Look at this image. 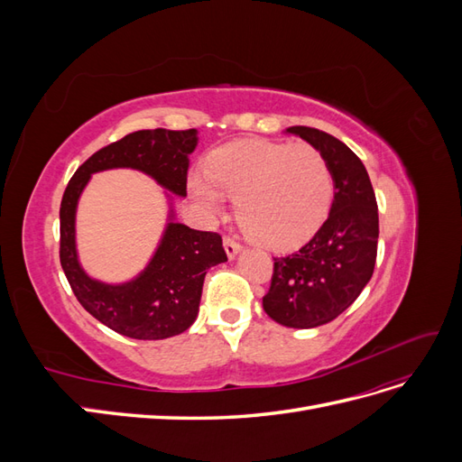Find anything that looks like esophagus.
Wrapping results in <instances>:
<instances>
[{
	"mask_svg": "<svg viewBox=\"0 0 462 462\" xmlns=\"http://www.w3.org/2000/svg\"><path fill=\"white\" fill-rule=\"evenodd\" d=\"M223 248H226V253H227V258L229 260H233L236 254L241 253V245L236 243L235 239H231V236H226V239H223Z\"/></svg>",
	"mask_w": 462,
	"mask_h": 462,
	"instance_id": "obj_1",
	"label": "esophagus"
}]
</instances>
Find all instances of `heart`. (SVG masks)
Returning <instances> with one entry per match:
<instances>
[{
	"mask_svg": "<svg viewBox=\"0 0 462 462\" xmlns=\"http://www.w3.org/2000/svg\"><path fill=\"white\" fill-rule=\"evenodd\" d=\"M189 192L209 216L235 199L246 233L283 250L309 241L326 221L333 175L314 146L236 141L209 153L206 173L189 175Z\"/></svg>",
	"mask_w": 462,
	"mask_h": 462,
	"instance_id": "1",
	"label": "heart"
}]
</instances>
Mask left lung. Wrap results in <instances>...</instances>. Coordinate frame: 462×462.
<instances>
[{
    "label": "left lung",
    "mask_w": 462,
    "mask_h": 462,
    "mask_svg": "<svg viewBox=\"0 0 462 462\" xmlns=\"http://www.w3.org/2000/svg\"><path fill=\"white\" fill-rule=\"evenodd\" d=\"M287 134L321 152L333 175V202L324 226L299 253L273 258V277L263 310L295 329L324 326L351 306L370 282L377 254L375 194L365 163L337 138L312 127Z\"/></svg>",
    "instance_id": "left-lung-1"
}]
</instances>
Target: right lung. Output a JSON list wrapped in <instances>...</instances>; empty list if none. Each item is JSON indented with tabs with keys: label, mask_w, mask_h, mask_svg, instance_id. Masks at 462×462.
<instances>
[{
	"label": "right lung",
	"mask_w": 462,
	"mask_h": 462,
	"mask_svg": "<svg viewBox=\"0 0 462 462\" xmlns=\"http://www.w3.org/2000/svg\"><path fill=\"white\" fill-rule=\"evenodd\" d=\"M199 146V131H136L109 144L82 163L63 192L61 268L75 297L97 321L125 337L167 339L187 331L199 316L202 285L212 265L227 262L221 236L177 221L175 197H187L189 156ZM134 169L164 189L168 223L145 270L121 284L92 278L78 260L76 208L94 172Z\"/></svg>",
	"instance_id": "right-lung-1"
}]
</instances>
